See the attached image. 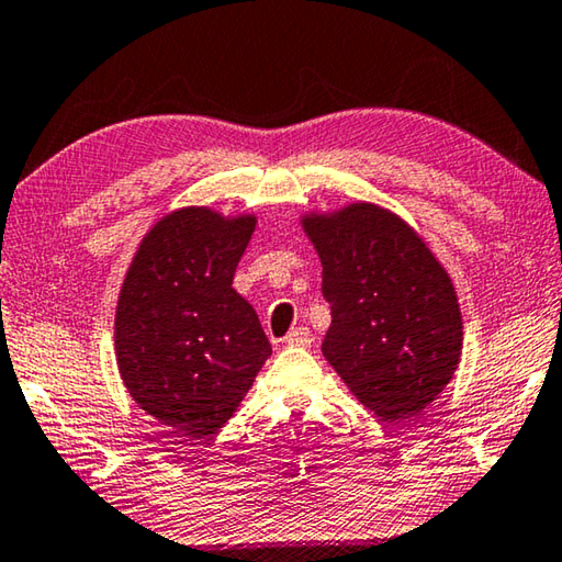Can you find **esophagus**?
Here are the masks:
<instances>
[{"instance_id":"obj_1","label":"esophagus","mask_w":562,"mask_h":562,"mask_svg":"<svg viewBox=\"0 0 562 562\" xmlns=\"http://www.w3.org/2000/svg\"><path fill=\"white\" fill-rule=\"evenodd\" d=\"M289 344V347H299V349H306V347H311V331L308 329H304V326H301V329H293V331H289L286 334V339H283Z\"/></svg>"}]
</instances>
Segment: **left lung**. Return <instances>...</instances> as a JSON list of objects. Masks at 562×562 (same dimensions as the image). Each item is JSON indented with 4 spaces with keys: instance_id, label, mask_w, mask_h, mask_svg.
<instances>
[{
    "instance_id": "8db88e82",
    "label": "left lung",
    "mask_w": 562,
    "mask_h": 562,
    "mask_svg": "<svg viewBox=\"0 0 562 562\" xmlns=\"http://www.w3.org/2000/svg\"><path fill=\"white\" fill-rule=\"evenodd\" d=\"M304 231L331 306L326 361L379 417L422 412L460 364L462 314L450 276L400 215L374 203L306 215Z\"/></svg>"
}]
</instances>
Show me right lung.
I'll return each mask as SVG.
<instances>
[{"instance_id":"right-lung-1","label":"right lung","mask_w":562,"mask_h":562,"mask_svg":"<svg viewBox=\"0 0 562 562\" xmlns=\"http://www.w3.org/2000/svg\"><path fill=\"white\" fill-rule=\"evenodd\" d=\"M254 228V215L170 213L143 238L120 289V376L137 407L180 437L215 435L271 357L254 306L233 289Z\"/></svg>"}]
</instances>
